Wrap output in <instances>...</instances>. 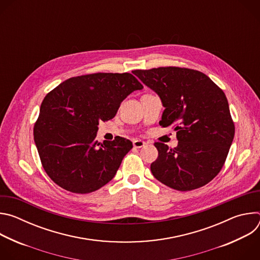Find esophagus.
<instances>
[{"label": "esophagus", "instance_id": "34e87169", "mask_svg": "<svg viewBox=\"0 0 260 260\" xmlns=\"http://www.w3.org/2000/svg\"><path fill=\"white\" fill-rule=\"evenodd\" d=\"M133 144H134L135 148H142V147H144L146 145V143L144 141H141V140H135L133 142Z\"/></svg>", "mask_w": 260, "mask_h": 260}]
</instances>
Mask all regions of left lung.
<instances>
[{"label":"left lung","mask_w":260,"mask_h":260,"mask_svg":"<svg viewBox=\"0 0 260 260\" xmlns=\"http://www.w3.org/2000/svg\"><path fill=\"white\" fill-rule=\"evenodd\" d=\"M135 75L161 100L159 124L174 125L178 146L155 143L153 176L167 186L189 191L213 180L224 165L235 136L228 99L204 73L177 67L136 70Z\"/></svg>","instance_id":"8db88e82"}]
</instances>
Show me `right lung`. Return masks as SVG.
Returning <instances> with one entry per match:
<instances>
[{
  "instance_id": "add662e5",
  "label": "right lung",
  "mask_w": 260,
  "mask_h": 260,
  "mask_svg": "<svg viewBox=\"0 0 260 260\" xmlns=\"http://www.w3.org/2000/svg\"><path fill=\"white\" fill-rule=\"evenodd\" d=\"M142 88L129 73H96L70 78L44 98L34 140L54 183L83 194L114 178L133 143L121 137L99 143V123L112 119L121 102Z\"/></svg>"
}]
</instances>
